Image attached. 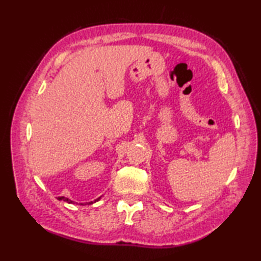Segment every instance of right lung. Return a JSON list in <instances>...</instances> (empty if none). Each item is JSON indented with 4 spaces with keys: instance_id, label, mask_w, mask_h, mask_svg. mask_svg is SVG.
<instances>
[{
    "instance_id": "obj_1",
    "label": "right lung",
    "mask_w": 261,
    "mask_h": 261,
    "mask_svg": "<svg viewBox=\"0 0 261 261\" xmlns=\"http://www.w3.org/2000/svg\"><path fill=\"white\" fill-rule=\"evenodd\" d=\"M99 198H101V197H98V198L96 199V201H98ZM58 199H59V201H65V202H67V203H73V201H70L69 198H67V197H64V196H60V197H58ZM96 201H95V202H96ZM92 203H93V202H90L88 204H92Z\"/></svg>"
}]
</instances>
